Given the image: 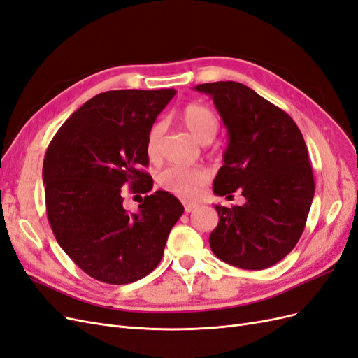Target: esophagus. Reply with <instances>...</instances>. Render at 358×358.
Returning a JSON list of instances; mask_svg holds the SVG:
<instances>
[{"instance_id": "obj_1", "label": "esophagus", "mask_w": 358, "mask_h": 358, "mask_svg": "<svg viewBox=\"0 0 358 358\" xmlns=\"http://www.w3.org/2000/svg\"><path fill=\"white\" fill-rule=\"evenodd\" d=\"M196 209H199V204L197 203H189V204H185V213H191Z\"/></svg>"}]
</instances>
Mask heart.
I'll return each mask as SVG.
<instances>
[{"mask_svg":"<svg viewBox=\"0 0 358 358\" xmlns=\"http://www.w3.org/2000/svg\"><path fill=\"white\" fill-rule=\"evenodd\" d=\"M180 122L187 131L206 145L212 142L220 129L216 115L203 104H188L180 113ZM164 134V124L158 122L149 131L146 142V154L150 159L158 158L161 137ZM210 173L204 167H169L159 175V185L166 191L183 199L197 197L201 188L209 182Z\"/></svg>","mask_w":358,"mask_h":358,"instance_id":"obj_1","label":"heart"}]
</instances>
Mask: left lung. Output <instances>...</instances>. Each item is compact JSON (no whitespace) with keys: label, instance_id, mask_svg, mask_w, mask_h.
I'll return each mask as SVG.
<instances>
[{"label":"left lung","instance_id":"1","mask_svg":"<svg viewBox=\"0 0 358 358\" xmlns=\"http://www.w3.org/2000/svg\"><path fill=\"white\" fill-rule=\"evenodd\" d=\"M196 91L212 96L229 136L213 192L233 197L239 189L245 197L242 206L215 204L212 252L234 267L267 268L305 230L315 192L305 140L288 113L243 83H203Z\"/></svg>","mask_w":358,"mask_h":358}]
</instances>
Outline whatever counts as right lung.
<instances>
[{
	"mask_svg": "<svg viewBox=\"0 0 358 358\" xmlns=\"http://www.w3.org/2000/svg\"><path fill=\"white\" fill-rule=\"evenodd\" d=\"M175 90H116L95 95L76 110L43 161L46 210L57 242L86 275L106 284H131L161 262L171 227L183 213L167 191L124 208L129 187L146 194L154 180L146 142Z\"/></svg>",
	"mask_w": 358,
	"mask_h": 358,
	"instance_id": "right-lung-1",
	"label": "right lung"
}]
</instances>
